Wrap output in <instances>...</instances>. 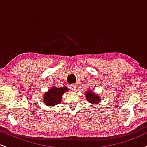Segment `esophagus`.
Wrapping results in <instances>:
<instances>
[{
  "mask_svg": "<svg viewBox=\"0 0 147 147\" xmlns=\"http://www.w3.org/2000/svg\"><path fill=\"white\" fill-rule=\"evenodd\" d=\"M70 89H71V90H75L76 88H77V86H76V85L75 84H70Z\"/></svg>",
  "mask_w": 147,
  "mask_h": 147,
  "instance_id": "obj_1",
  "label": "esophagus"
}]
</instances>
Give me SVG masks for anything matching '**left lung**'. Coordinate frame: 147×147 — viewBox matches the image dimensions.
<instances>
[{
	"mask_svg": "<svg viewBox=\"0 0 147 147\" xmlns=\"http://www.w3.org/2000/svg\"><path fill=\"white\" fill-rule=\"evenodd\" d=\"M86 94L87 101L88 102L94 103V104H95V103L99 102V101H100V98H99L98 96L94 95L92 92L88 91V92H86Z\"/></svg>",
	"mask_w": 147,
	"mask_h": 147,
	"instance_id": "obj_1",
	"label": "left lung"
}]
</instances>
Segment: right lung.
Wrapping results in <instances>:
<instances>
[{"label": "right lung", "mask_w": 147, "mask_h": 147, "mask_svg": "<svg viewBox=\"0 0 147 147\" xmlns=\"http://www.w3.org/2000/svg\"><path fill=\"white\" fill-rule=\"evenodd\" d=\"M66 87L56 88L52 87L48 92L44 95V103L48 106H55L61 102L62 95L68 91Z\"/></svg>", "instance_id": "obj_1"}]
</instances>
